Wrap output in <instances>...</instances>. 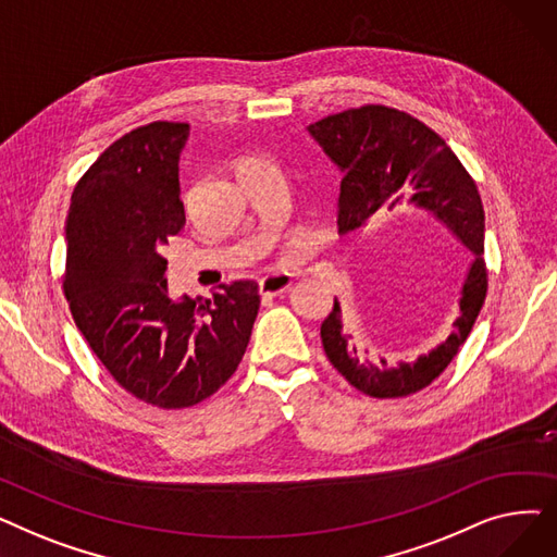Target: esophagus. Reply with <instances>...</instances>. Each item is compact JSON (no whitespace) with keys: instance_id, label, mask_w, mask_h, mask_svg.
Instances as JSON below:
<instances>
[{"instance_id":"34e87169","label":"esophagus","mask_w":557,"mask_h":557,"mask_svg":"<svg viewBox=\"0 0 557 557\" xmlns=\"http://www.w3.org/2000/svg\"><path fill=\"white\" fill-rule=\"evenodd\" d=\"M290 282H294V277L288 273H271L259 280V290L263 296H280L290 286Z\"/></svg>"}]
</instances>
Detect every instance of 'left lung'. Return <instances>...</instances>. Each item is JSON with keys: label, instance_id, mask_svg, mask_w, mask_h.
<instances>
[{"label": "left lung", "instance_id": "1", "mask_svg": "<svg viewBox=\"0 0 557 557\" xmlns=\"http://www.w3.org/2000/svg\"><path fill=\"white\" fill-rule=\"evenodd\" d=\"M313 139L341 166L338 232L363 227L395 214L404 202L431 212L462 246L474 252L462 282L458 318L449 338L413 363H372L343 334L341 305L334 298L320 325L330 363L368 397L397 399L420 393L441 376L470 336L487 294L483 259L485 214L476 183L447 141L408 112L368 103L330 114L309 126Z\"/></svg>", "mask_w": 557, "mask_h": 557}]
</instances>
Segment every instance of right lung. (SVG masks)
Segmentation results:
<instances>
[{
	"mask_svg": "<svg viewBox=\"0 0 557 557\" xmlns=\"http://www.w3.org/2000/svg\"><path fill=\"white\" fill-rule=\"evenodd\" d=\"M189 126H139L97 158L65 221L63 290L74 323L112 379L158 408H189L239 368L259 311L257 282L212 300H171L162 248L185 214L178 160Z\"/></svg>",
	"mask_w": 557,
	"mask_h": 557,
	"instance_id": "obj_1",
	"label": "right lung"
}]
</instances>
